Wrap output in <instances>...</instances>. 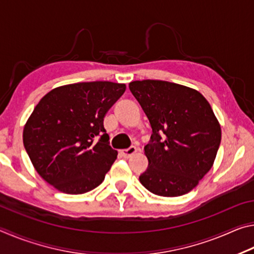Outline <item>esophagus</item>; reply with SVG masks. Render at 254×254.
I'll use <instances>...</instances> for the list:
<instances>
[{
    "instance_id": "34e87169",
    "label": "esophagus",
    "mask_w": 254,
    "mask_h": 254,
    "mask_svg": "<svg viewBox=\"0 0 254 254\" xmlns=\"http://www.w3.org/2000/svg\"><path fill=\"white\" fill-rule=\"evenodd\" d=\"M136 147H130L127 149H123L121 150V154L124 158H130L131 156H133L136 152Z\"/></svg>"
}]
</instances>
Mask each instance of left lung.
I'll return each mask as SVG.
<instances>
[{
	"label": "left lung",
	"mask_w": 254,
	"mask_h": 254,
	"mask_svg": "<svg viewBox=\"0 0 254 254\" xmlns=\"http://www.w3.org/2000/svg\"><path fill=\"white\" fill-rule=\"evenodd\" d=\"M152 128L144 147L149 166L140 183L154 195L187 194L212 168L221 143V126L196 89L165 80L128 84Z\"/></svg>",
	"instance_id": "left-lung-1"
}]
</instances>
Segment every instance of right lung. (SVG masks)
<instances>
[{"mask_svg":"<svg viewBox=\"0 0 254 254\" xmlns=\"http://www.w3.org/2000/svg\"><path fill=\"white\" fill-rule=\"evenodd\" d=\"M126 88V84L88 81L60 86L41 98L24 126L23 144L47 183L70 195L102 184L118 156L104 118Z\"/></svg>","mask_w":254,"mask_h":254,"instance_id":"1","label":"right lung"}]
</instances>
